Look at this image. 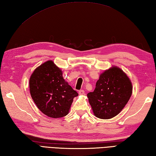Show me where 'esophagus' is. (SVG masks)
Returning a JSON list of instances; mask_svg holds the SVG:
<instances>
[{
  "label": "esophagus",
  "mask_w": 156,
  "mask_h": 156,
  "mask_svg": "<svg viewBox=\"0 0 156 156\" xmlns=\"http://www.w3.org/2000/svg\"><path fill=\"white\" fill-rule=\"evenodd\" d=\"M78 93L80 95H84V90H80L78 91Z\"/></svg>",
  "instance_id": "1"
}]
</instances>
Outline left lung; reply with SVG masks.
Returning a JSON list of instances; mask_svg holds the SVG:
<instances>
[{
	"mask_svg": "<svg viewBox=\"0 0 156 156\" xmlns=\"http://www.w3.org/2000/svg\"><path fill=\"white\" fill-rule=\"evenodd\" d=\"M132 89L130 80L120 68L112 67L105 71L94 90L87 94L94 115L102 119L115 117L128 102Z\"/></svg>",
	"mask_w": 156,
	"mask_h": 156,
	"instance_id": "left-lung-1",
	"label": "left lung"
}]
</instances>
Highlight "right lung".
I'll list each match as a JSON object with an SVG mask.
<instances>
[{"label": "right lung", "instance_id": "obj_1", "mask_svg": "<svg viewBox=\"0 0 156 156\" xmlns=\"http://www.w3.org/2000/svg\"><path fill=\"white\" fill-rule=\"evenodd\" d=\"M31 96L37 108L51 118L67 115L73 99L78 95L62 76V72L49 60L35 69L29 79Z\"/></svg>", "mask_w": 156, "mask_h": 156}]
</instances>
